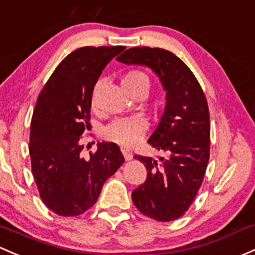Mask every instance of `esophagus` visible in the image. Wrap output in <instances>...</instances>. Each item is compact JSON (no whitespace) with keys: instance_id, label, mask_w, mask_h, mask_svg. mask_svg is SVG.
I'll return each mask as SVG.
<instances>
[{"instance_id":"34e87169","label":"esophagus","mask_w":255,"mask_h":255,"mask_svg":"<svg viewBox=\"0 0 255 255\" xmlns=\"http://www.w3.org/2000/svg\"><path fill=\"white\" fill-rule=\"evenodd\" d=\"M121 150H122L123 156H125V159L127 160V161H129V160H132V159H133V152L130 151L129 149H127V148H122Z\"/></svg>"}]
</instances>
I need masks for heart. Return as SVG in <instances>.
I'll use <instances>...</instances> for the list:
<instances>
[{
  "instance_id": "obj_1",
  "label": "heart",
  "mask_w": 255,
  "mask_h": 255,
  "mask_svg": "<svg viewBox=\"0 0 255 255\" xmlns=\"http://www.w3.org/2000/svg\"><path fill=\"white\" fill-rule=\"evenodd\" d=\"M122 87L129 95L136 92L148 93L149 78L140 71H129L122 77ZM96 90V88H95ZM94 104V96H93ZM146 129V122L143 117L132 116L119 119L105 128L104 135L109 141L122 146H132L141 139Z\"/></svg>"
}]
</instances>
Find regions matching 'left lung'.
<instances>
[{
    "label": "left lung",
    "mask_w": 255,
    "mask_h": 255,
    "mask_svg": "<svg viewBox=\"0 0 255 255\" xmlns=\"http://www.w3.org/2000/svg\"><path fill=\"white\" fill-rule=\"evenodd\" d=\"M148 67L166 92V105L148 143L166 152L160 162L135 155L144 163L146 181L132 199L139 211L156 221L181 218L202 186L210 155V121L202 87L186 63L159 47H132L116 58Z\"/></svg>",
    "instance_id": "8db88e82"
}]
</instances>
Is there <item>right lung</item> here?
Returning <instances> with one entry per match:
<instances>
[{
	"instance_id": "1",
	"label": "right lung",
	"mask_w": 255,
	"mask_h": 255,
	"mask_svg": "<svg viewBox=\"0 0 255 255\" xmlns=\"http://www.w3.org/2000/svg\"><path fill=\"white\" fill-rule=\"evenodd\" d=\"M125 46H85L56 67L37 98L30 125L31 171L45 205L60 216L92 208L104 183L125 162L120 146L98 143L88 159L80 136L90 127L94 87Z\"/></svg>"
}]
</instances>
